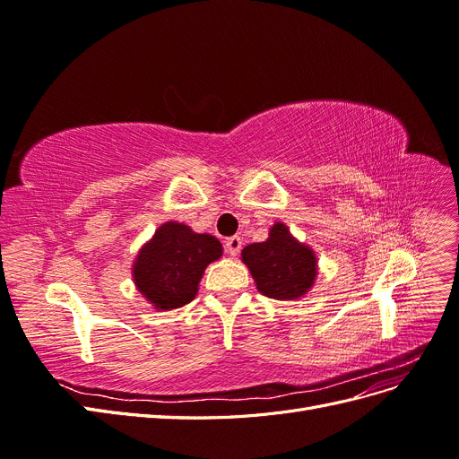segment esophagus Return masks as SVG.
<instances>
[{"label":"esophagus","instance_id":"obj_1","mask_svg":"<svg viewBox=\"0 0 459 459\" xmlns=\"http://www.w3.org/2000/svg\"><path fill=\"white\" fill-rule=\"evenodd\" d=\"M224 245H226L228 255L238 256L239 251H241V247H243V239L239 238V235H231V238H228V239L224 241Z\"/></svg>","mask_w":459,"mask_h":459}]
</instances>
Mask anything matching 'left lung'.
<instances>
[{"label": "left lung", "mask_w": 459, "mask_h": 459, "mask_svg": "<svg viewBox=\"0 0 459 459\" xmlns=\"http://www.w3.org/2000/svg\"><path fill=\"white\" fill-rule=\"evenodd\" d=\"M241 256L255 277L256 289L270 299H299L316 280L314 253L307 245H300L280 221L270 230L266 241L245 247Z\"/></svg>", "instance_id": "obj_1"}]
</instances>
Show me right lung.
<instances>
[{
  "label": "right lung",
  "mask_w": 459,
  "mask_h": 459,
  "mask_svg": "<svg viewBox=\"0 0 459 459\" xmlns=\"http://www.w3.org/2000/svg\"><path fill=\"white\" fill-rule=\"evenodd\" d=\"M220 256L221 245L212 235L166 221L137 255L134 280L155 308H179L195 299L204 268Z\"/></svg>",
  "instance_id": "1"
}]
</instances>
